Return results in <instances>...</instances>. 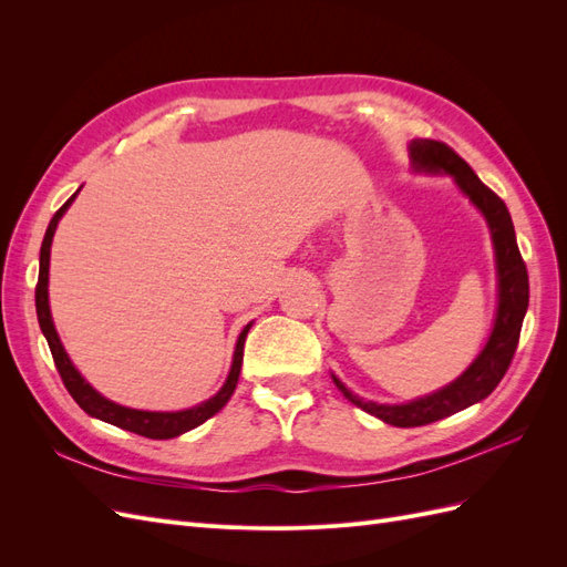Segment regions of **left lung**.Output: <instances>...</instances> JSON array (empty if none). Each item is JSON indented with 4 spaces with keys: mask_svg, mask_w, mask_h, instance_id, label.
<instances>
[{
    "mask_svg": "<svg viewBox=\"0 0 567 567\" xmlns=\"http://www.w3.org/2000/svg\"><path fill=\"white\" fill-rule=\"evenodd\" d=\"M409 161L411 169L419 175L452 177L454 184L458 186V192L475 205L480 215L485 217L496 262V312L485 348L480 350L471 367L450 385H444L431 394H423V398L404 404L371 402L359 398V394H354L336 373H331L336 388L346 394L354 406L364 409L367 414L398 427H414L447 419L456 414V411L485 400L504 379L513 352L518 348L523 319L529 302L527 269L520 257L516 244V229H513V221L504 200L480 182L471 165L461 156H456L447 144L433 140H414L409 144Z\"/></svg>",
    "mask_w": 567,
    "mask_h": 567,
    "instance_id": "1",
    "label": "left lung"
}]
</instances>
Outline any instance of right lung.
<instances>
[{
    "instance_id": "add662e5",
    "label": "right lung",
    "mask_w": 567,
    "mask_h": 567,
    "mask_svg": "<svg viewBox=\"0 0 567 567\" xmlns=\"http://www.w3.org/2000/svg\"><path fill=\"white\" fill-rule=\"evenodd\" d=\"M78 192L68 198L59 213L51 217L47 234H44V241L40 248V277H38V288H35V307H38V321H40V329L49 342V350L51 357H54L56 369L63 379V385L68 388V392L73 394V400L87 411L90 416L99 419V421H106L111 425L123 427V431L136 433V435H144L151 440H169V437H177L186 431H194L200 423L208 421L210 416H215L217 411L229 402V398L236 390L238 383V373H241V364H244V346H246V336L250 331V323H246V329L238 333L236 340V350H234V359H231V369L225 385H221L210 400H205L192 409H179V411H144V409H130L117 404L109 398H104L99 390H94L87 381H84V375L75 369V364L71 362V357H68L63 342L56 333V326L54 319H51V307H49V257H51V241H54V234L61 217L65 215V210L71 208V203L75 200Z\"/></svg>"
}]
</instances>
